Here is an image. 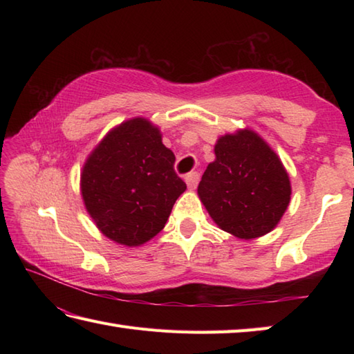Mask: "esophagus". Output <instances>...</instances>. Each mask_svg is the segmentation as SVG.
<instances>
[{
    "label": "esophagus",
    "mask_w": 354,
    "mask_h": 354,
    "mask_svg": "<svg viewBox=\"0 0 354 354\" xmlns=\"http://www.w3.org/2000/svg\"><path fill=\"white\" fill-rule=\"evenodd\" d=\"M187 185H189V189H194V187L198 185V181H199V173L198 171H190L187 173V175L184 176Z\"/></svg>",
    "instance_id": "obj_1"
}]
</instances>
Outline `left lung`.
Returning a JSON list of instances; mask_svg holds the SVG:
<instances>
[{"label": "left lung", "instance_id": "obj_1", "mask_svg": "<svg viewBox=\"0 0 354 354\" xmlns=\"http://www.w3.org/2000/svg\"><path fill=\"white\" fill-rule=\"evenodd\" d=\"M214 153L198 187L208 214L239 239L268 234L280 222L292 193L280 158L251 129L223 135Z\"/></svg>", "mask_w": 354, "mask_h": 354}]
</instances>
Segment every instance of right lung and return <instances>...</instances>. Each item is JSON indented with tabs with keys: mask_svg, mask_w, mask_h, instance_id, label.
<instances>
[{
	"mask_svg": "<svg viewBox=\"0 0 354 354\" xmlns=\"http://www.w3.org/2000/svg\"><path fill=\"white\" fill-rule=\"evenodd\" d=\"M175 155L146 118H132L108 132L80 175L86 212L108 239L140 246L160 232L187 185Z\"/></svg>",
	"mask_w": 354,
	"mask_h": 354,
	"instance_id": "obj_1",
	"label": "right lung"
}]
</instances>
